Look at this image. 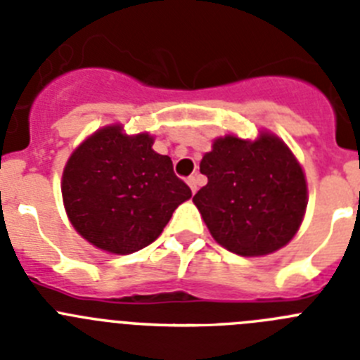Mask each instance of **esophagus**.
Segmentation results:
<instances>
[{"mask_svg": "<svg viewBox=\"0 0 360 360\" xmlns=\"http://www.w3.org/2000/svg\"><path fill=\"white\" fill-rule=\"evenodd\" d=\"M187 186L191 187V191H193V193H196V191H198V178L196 176L187 178Z\"/></svg>", "mask_w": 360, "mask_h": 360, "instance_id": "obj_1", "label": "esophagus"}]
</instances>
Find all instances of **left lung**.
Here are the masks:
<instances>
[{
	"label": "left lung",
	"instance_id": "left-lung-1",
	"mask_svg": "<svg viewBox=\"0 0 360 360\" xmlns=\"http://www.w3.org/2000/svg\"><path fill=\"white\" fill-rule=\"evenodd\" d=\"M200 173L207 186L193 202L221 247L240 256H265L294 238L307 209V182L278 136L218 139Z\"/></svg>",
	"mask_w": 360,
	"mask_h": 360
}]
</instances>
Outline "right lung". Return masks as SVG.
I'll return each mask as SVG.
<instances>
[{
    "mask_svg": "<svg viewBox=\"0 0 360 360\" xmlns=\"http://www.w3.org/2000/svg\"><path fill=\"white\" fill-rule=\"evenodd\" d=\"M148 133L108 126L82 142L63 173V200L75 231L98 249L131 254L160 236L191 189Z\"/></svg>",
    "mask_w": 360,
    "mask_h": 360,
    "instance_id": "add662e5",
    "label": "right lung"
}]
</instances>
